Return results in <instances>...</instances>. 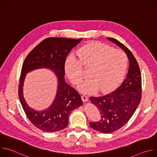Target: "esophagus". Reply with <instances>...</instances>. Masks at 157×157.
<instances>
[{"instance_id": "34e87169", "label": "esophagus", "mask_w": 157, "mask_h": 157, "mask_svg": "<svg viewBox=\"0 0 157 157\" xmlns=\"http://www.w3.org/2000/svg\"><path fill=\"white\" fill-rule=\"evenodd\" d=\"M81 99H82V101L84 102H87V101H88V98H87L86 96H85V95H82V96H81Z\"/></svg>"}]
</instances>
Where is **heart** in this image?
<instances>
[{
	"mask_svg": "<svg viewBox=\"0 0 157 157\" xmlns=\"http://www.w3.org/2000/svg\"><path fill=\"white\" fill-rule=\"evenodd\" d=\"M76 55L65 62V71L71 82L78 85L82 77V66L89 70L88 79L80 82L79 90L84 93H93L99 89L107 92L116 87L124 77L128 57L121 50L107 44L91 43L80 48Z\"/></svg>",
	"mask_w": 157,
	"mask_h": 157,
	"instance_id": "1",
	"label": "heart"
}]
</instances>
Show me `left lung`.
Wrapping results in <instances>:
<instances>
[{
  "instance_id": "left-lung-1",
  "label": "left lung",
  "mask_w": 157,
  "mask_h": 157,
  "mask_svg": "<svg viewBox=\"0 0 157 157\" xmlns=\"http://www.w3.org/2000/svg\"><path fill=\"white\" fill-rule=\"evenodd\" d=\"M107 38L126 53L129 68L126 78L116 90L101 97L89 98L101 114L100 120L89 122V125L102 133H111L125 125L135 113L142 98V77L136 58L120 41L114 38Z\"/></svg>"
}]
</instances>
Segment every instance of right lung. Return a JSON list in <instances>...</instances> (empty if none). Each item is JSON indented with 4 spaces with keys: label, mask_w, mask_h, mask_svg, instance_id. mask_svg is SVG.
I'll list each match as a JSON object with an SVG mask.
<instances>
[{
    "label": "right lung",
    "mask_w": 157,
    "mask_h": 157,
    "mask_svg": "<svg viewBox=\"0 0 157 157\" xmlns=\"http://www.w3.org/2000/svg\"><path fill=\"white\" fill-rule=\"evenodd\" d=\"M82 40L50 37L41 41L27 56L22 64L18 84V97L25 113L36 127L46 132H58L68 126L71 111L82 105L78 91L64 81V64L70 51ZM52 69L59 78L58 91L54 103L47 110L38 112L29 108L23 96L26 74L38 68Z\"/></svg>",
    "instance_id": "obj_1"
}]
</instances>
